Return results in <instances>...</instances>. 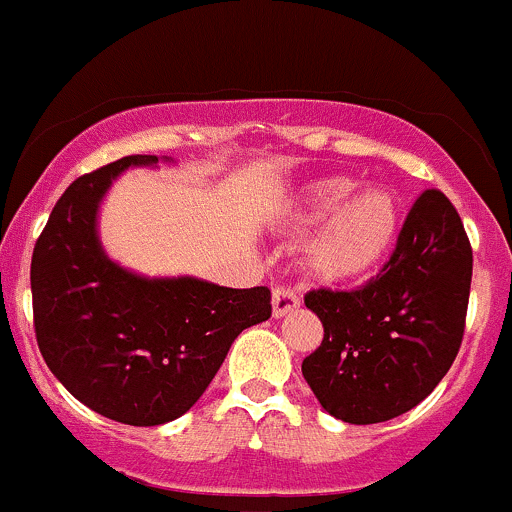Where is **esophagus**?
<instances>
[{
	"instance_id": "1",
	"label": "esophagus",
	"mask_w": 512,
	"mask_h": 512,
	"mask_svg": "<svg viewBox=\"0 0 512 512\" xmlns=\"http://www.w3.org/2000/svg\"><path fill=\"white\" fill-rule=\"evenodd\" d=\"M271 305H273V317L280 320V317L290 315L300 307V298L293 293L290 288H276L271 295Z\"/></svg>"
}]
</instances>
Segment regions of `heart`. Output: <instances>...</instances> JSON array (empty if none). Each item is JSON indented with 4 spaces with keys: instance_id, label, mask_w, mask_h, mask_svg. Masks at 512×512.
<instances>
[{
    "instance_id": "b5f03b06",
    "label": "heart",
    "mask_w": 512,
    "mask_h": 512,
    "mask_svg": "<svg viewBox=\"0 0 512 512\" xmlns=\"http://www.w3.org/2000/svg\"><path fill=\"white\" fill-rule=\"evenodd\" d=\"M298 229L320 227L302 246V268L322 285H354L371 278L398 244L403 207L388 188L356 190L344 175L302 185L290 207Z\"/></svg>"
}]
</instances>
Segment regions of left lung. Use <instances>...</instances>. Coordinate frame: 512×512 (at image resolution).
<instances>
[{"label":"left lung","instance_id":"obj_1","mask_svg":"<svg viewBox=\"0 0 512 512\" xmlns=\"http://www.w3.org/2000/svg\"><path fill=\"white\" fill-rule=\"evenodd\" d=\"M471 268L459 212L444 192L425 190L376 278L342 293L310 290L305 305L324 337L302 376L322 408L349 425H373L422 403L459 354Z\"/></svg>","mask_w":512,"mask_h":512}]
</instances>
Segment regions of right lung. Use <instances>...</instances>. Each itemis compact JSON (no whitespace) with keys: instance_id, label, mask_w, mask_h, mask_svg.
I'll use <instances>...</instances> for the list:
<instances>
[{"instance_id":"add662e5","label":"right lung","mask_w":512,"mask_h":512,"mask_svg":"<svg viewBox=\"0 0 512 512\" xmlns=\"http://www.w3.org/2000/svg\"><path fill=\"white\" fill-rule=\"evenodd\" d=\"M173 158L126 156L75 180L31 258L38 349L82 405L134 427L166 425L200 400L229 346L271 317L268 288L195 276L148 278L107 256L97 217L126 168Z\"/></svg>"}]
</instances>
